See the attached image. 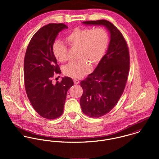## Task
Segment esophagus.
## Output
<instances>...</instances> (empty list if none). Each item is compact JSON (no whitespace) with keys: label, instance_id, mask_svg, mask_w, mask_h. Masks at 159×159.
<instances>
[{"label":"esophagus","instance_id":"esophagus-1","mask_svg":"<svg viewBox=\"0 0 159 159\" xmlns=\"http://www.w3.org/2000/svg\"><path fill=\"white\" fill-rule=\"evenodd\" d=\"M73 82H74L75 84H78L79 83V80H78L76 79H74L73 80Z\"/></svg>","mask_w":159,"mask_h":159}]
</instances>
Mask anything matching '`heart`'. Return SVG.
I'll return each instance as SVG.
<instances>
[{
  "instance_id": "obj_1",
  "label": "heart",
  "mask_w": 159,
  "mask_h": 159,
  "mask_svg": "<svg viewBox=\"0 0 159 159\" xmlns=\"http://www.w3.org/2000/svg\"><path fill=\"white\" fill-rule=\"evenodd\" d=\"M66 42L73 48H78V61L69 63L64 68V73L69 77L79 79L91 70V66L98 64L103 57L109 44V35L103 27L95 29L76 27L66 36ZM53 54L60 62L68 60L67 47L61 42L52 46Z\"/></svg>"
}]
</instances>
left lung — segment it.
Here are the masks:
<instances>
[{"instance_id":"8db88e82","label":"left lung","mask_w":159,"mask_h":159,"mask_svg":"<svg viewBox=\"0 0 159 159\" xmlns=\"http://www.w3.org/2000/svg\"><path fill=\"white\" fill-rule=\"evenodd\" d=\"M83 23L105 25L111 34L107 52L93 72L80 83L83 90L80 98L82 111L98 118L108 113L124 92L130 69L129 50L125 38L113 24L105 20Z\"/></svg>"}]
</instances>
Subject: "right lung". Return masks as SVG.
Returning a JSON list of instances; mask_svg holds the SVG:
<instances>
[{"instance_id": "obj_1", "label": "right lung", "mask_w": 159, "mask_h": 159, "mask_svg": "<svg viewBox=\"0 0 159 159\" xmlns=\"http://www.w3.org/2000/svg\"><path fill=\"white\" fill-rule=\"evenodd\" d=\"M66 28L64 23L44 25L33 35L25 54L24 80L27 97L36 112L47 119L62 116L67 91L73 85L69 77L56 84L52 82L54 74L61 73L52 46L58 33Z\"/></svg>"}]
</instances>
